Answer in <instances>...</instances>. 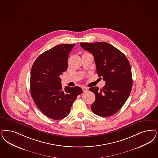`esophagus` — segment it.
I'll return each mask as SVG.
<instances>
[{"instance_id":"1","label":"esophagus","mask_w":158,"mask_h":158,"mask_svg":"<svg viewBox=\"0 0 158 158\" xmlns=\"http://www.w3.org/2000/svg\"><path fill=\"white\" fill-rule=\"evenodd\" d=\"M82 90H83V92H86L89 89H88L87 87L84 86V87H82Z\"/></svg>"}]
</instances>
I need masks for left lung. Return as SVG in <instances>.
<instances>
[{
  "mask_svg": "<svg viewBox=\"0 0 158 158\" xmlns=\"http://www.w3.org/2000/svg\"><path fill=\"white\" fill-rule=\"evenodd\" d=\"M80 45L93 55L98 76H102L106 82L101 89H89L96 96L92 110L101 117L114 114L130 94L132 86L130 64L125 55L107 43H81Z\"/></svg>",
  "mask_w": 158,
  "mask_h": 158,
  "instance_id": "obj_1",
  "label": "left lung"
}]
</instances>
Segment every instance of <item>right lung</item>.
<instances>
[{
  "label": "right lung",
  "instance_id": "1",
  "mask_svg": "<svg viewBox=\"0 0 158 158\" xmlns=\"http://www.w3.org/2000/svg\"><path fill=\"white\" fill-rule=\"evenodd\" d=\"M73 44H60L40 55L34 62L30 74V92L42 113L53 120L69 114L80 87L66 86L62 90L60 76L68 68V59Z\"/></svg>",
  "mask_w": 158,
  "mask_h": 158
}]
</instances>
